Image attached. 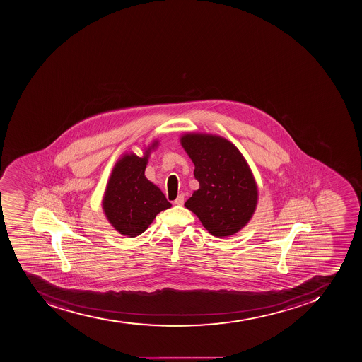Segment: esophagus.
Wrapping results in <instances>:
<instances>
[{
    "label": "esophagus",
    "mask_w": 362,
    "mask_h": 362,
    "mask_svg": "<svg viewBox=\"0 0 362 362\" xmlns=\"http://www.w3.org/2000/svg\"><path fill=\"white\" fill-rule=\"evenodd\" d=\"M175 204L178 206H182V204H184V194L182 193H180V194H178V197H177L176 200H175Z\"/></svg>",
    "instance_id": "34e87169"
}]
</instances>
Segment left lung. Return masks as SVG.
Returning <instances> with one entry per match:
<instances>
[{
    "instance_id": "obj_1",
    "label": "left lung",
    "mask_w": 362,
    "mask_h": 362,
    "mask_svg": "<svg viewBox=\"0 0 362 362\" xmlns=\"http://www.w3.org/2000/svg\"><path fill=\"white\" fill-rule=\"evenodd\" d=\"M180 141L199 182L184 206L213 236L236 234L249 223L258 204V186L247 160L220 135L185 133Z\"/></svg>"
}]
</instances>
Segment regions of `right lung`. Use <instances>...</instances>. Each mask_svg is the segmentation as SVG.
Here are the masks:
<instances>
[{"mask_svg": "<svg viewBox=\"0 0 362 362\" xmlns=\"http://www.w3.org/2000/svg\"><path fill=\"white\" fill-rule=\"evenodd\" d=\"M158 140L144 148L142 156L122 155L113 167L103 195L102 208L119 234L136 237L146 231L160 211L171 207L165 195L144 176L151 153Z\"/></svg>", "mask_w": 362, "mask_h": 362, "instance_id": "right-lung-1", "label": "right lung"}]
</instances>
